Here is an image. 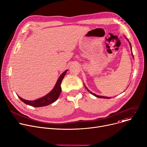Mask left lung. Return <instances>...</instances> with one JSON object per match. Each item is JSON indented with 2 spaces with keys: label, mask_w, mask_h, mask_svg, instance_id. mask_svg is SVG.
<instances>
[{
  "label": "left lung",
  "mask_w": 147,
  "mask_h": 147,
  "mask_svg": "<svg viewBox=\"0 0 147 147\" xmlns=\"http://www.w3.org/2000/svg\"><path fill=\"white\" fill-rule=\"evenodd\" d=\"M127 39V38H126ZM129 44H130V46H131V50H132V48H131V43L129 42ZM132 56H133V57H134V55H133V54H132ZM85 87L87 89V87L85 86ZM87 90L89 91L91 94H92L93 95H94V96H96V97H99V98H103V99H110V98H111V97H106V96H98V95H96V94H95L94 93H93L92 92H90L89 90H88L87 89Z\"/></svg>",
  "instance_id": "1"
}]
</instances>
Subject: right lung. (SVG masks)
<instances>
[{
  "label": "right lung",
  "mask_w": 147,
  "mask_h": 147,
  "mask_svg": "<svg viewBox=\"0 0 147 147\" xmlns=\"http://www.w3.org/2000/svg\"><path fill=\"white\" fill-rule=\"evenodd\" d=\"M67 71V70H65L64 72H63L61 74L60 77L58 78V79L54 87L53 88V89L48 94H47L45 96L41 97V98L35 100H25V99H22V97H19L18 96L19 98L20 99V100H22L24 103L28 105H30L33 107H35L45 106H47V105H49L54 103L58 99V97H59V96L61 93V83L62 82V80L63 79V78L64 77V76L65 75Z\"/></svg>",
  "instance_id": "add662e5"
}]
</instances>
